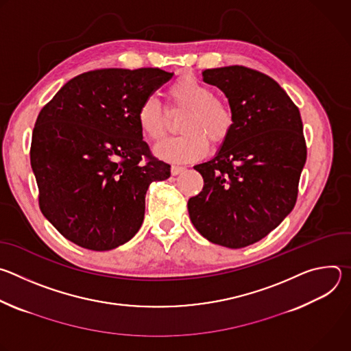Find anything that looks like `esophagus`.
I'll return each instance as SVG.
<instances>
[{"mask_svg": "<svg viewBox=\"0 0 351 351\" xmlns=\"http://www.w3.org/2000/svg\"><path fill=\"white\" fill-rule=\"evenodd\" d=\"M184 169H186L184 167H179V165H172V168H171V172H172V175H173V176H176V175L182 173V172H183Z\"/></svg>", "mask_w": 351, "mask_h": 351, "instance_id": "obj_1", "label": "esophagus"}]
</instances>
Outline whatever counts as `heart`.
I'll use <instances>...</instances> for the list:
<instances>
[{"mask_svg": "<svg viewBox=\"0 0 351 351\" xmlns=\"http://www.w3.org/2000/svg\"><path fill=\"white\" fill-rule=\"evenodd\" d=\"M172 104L186 110L178 137L168 138L157 145L156 154L171 162H189L202 158L211 144H221L233 128L230 107L217 98L214 91L194 77L184 76L171 84L168 90ZM137 123L143 134L160 140L167 132V115L154 98H147L137 111Z\"/></svg>", "mask_w": 351, "mask_h": 351, "instance_id": "b5f03b06", "label": "heart"}]
</instances>
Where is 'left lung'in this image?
<instances>
[{"mask_svg":"<svg viewBox=\"0 0 351 351\" xmlns=\"http://www.w3.org/2000/svg\"><path fill=\"white\" fill-rule=\"evenodd\" d=\"M228 98L233 128L214 158L194 165L204 187L187 203L207 240L229 248L257 243L293 210L307 148L298 108L269 76L244 66L203 71Z\"/></svg>","mask_w":351,"mask_h":351,"instance_id":"1","label":"left lung"}]
</instances>
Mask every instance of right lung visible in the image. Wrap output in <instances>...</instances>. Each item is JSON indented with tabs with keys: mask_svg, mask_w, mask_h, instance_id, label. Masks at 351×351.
Segmentation results:
<instances>
[{
	"mask_svg": "<svg viewBox=\"0 0 351 351\" xmlns=\"http://www.w3.org/2000/svg\"><path fill=\"white\" fill-rule=\"evenodd\" d=\"M172 76L158 68L87 72L40 111L30 148L38 204L72 243L108 252L138 232L147 189L168 179L171 165L149 154L137 111Z\"/></svg>",
	"mask_w": 351,
	"mask_h": 351,
	"instance_id": "add662e5",
	"label": "right lung"
}]
</instances>
